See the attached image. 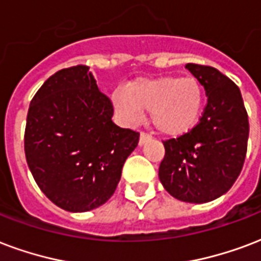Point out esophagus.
<instances>
[{
    "mask_svg": "<svg viewBox=\"0 0 261 261\" xmlns=\"http://www.w3.org/2000/svg\"><path fill=\"white\" fill-rule=\"evenodd\" d=\"M152 139V137L149 134H146V133H141V135H139V146H142V145H145L148 141H150Z\"/></svg>",
    "mask_w": 261,
    "mask_h": 261,
    "instance_id": "34e87169",
    "label": "esophagus"
}]
</instances>
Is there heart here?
Segmentation results:
<instances>
[{"instance_id": "b5f03b06", "label": "heart", "mask_w": 261, "mask_h": 261, "mask_svg": "<svg viewBox=\"0 0 261 261\" xmlns=\"http://www.w3.org/2000/svg\"><path fill=\"white\" fill-rule=\"evenodd\" d=\"M204 87L194 76H159L128 83L124 91L112 95L116 112L134 122L142 111L160 134L182 137L197 126L204 107Z\"/></svg>"}]
</instances>
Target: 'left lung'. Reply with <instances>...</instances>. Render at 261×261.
<instances>
[{"label":"left lung","mask_w":261,"mask_h":261,"mask_svg":"<svg viewBox=\"0 0 261 261\" xmlns=\"http://www.w3.org/2000/svg\"><path fill=\"white\" fill-rule=\"evenodd\" d=\"M201 82L208 102L190 133L164 141L159 178L171 196L202 204L223 196L241 174L249 120L241 91L214 67L186 64Z\"/></svg>","instance_id":"obj_1"}]
</instances>
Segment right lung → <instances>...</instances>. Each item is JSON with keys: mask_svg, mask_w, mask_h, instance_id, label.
Wrapping results in <instances>:
<instances>
[{"mask_svg": "<svg viewBox=\"0 0 261 261\" xmlns=\"http://www.w3.org/2000/svg\"><path fill=\"white\" fill-rule=\"evenodd\" d=\"M112 116V102L87 65L57 71L31 99L27 164L43 194L61 210H94L116 190L139 134L116 126Z\"/></svg>", "mask_w": 261, "mask_h": 261, "instance_id": "right-lung-1", "label": "right lung"}]
</instances>
